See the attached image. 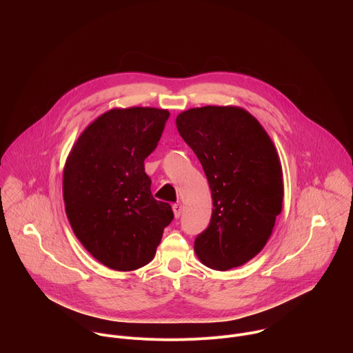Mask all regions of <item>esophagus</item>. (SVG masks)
Here are the masks:
<instances>
[{
	"mask_svg": "<svg viewBox=\"0 0 353 353\" xmlns=\"http://www.w3.org/2000/svg\"><path fill=\"white\" fill-rule=\"evenodd\" d=\"M172 208H173L174 218H179L181 215V212H183V205L181 204H174Z\"/></svg>",
	"mask_w": 353,
	"mask_h": 353,
	"instance_id": "1",
	"label": "esophagus"
}]
</instances>
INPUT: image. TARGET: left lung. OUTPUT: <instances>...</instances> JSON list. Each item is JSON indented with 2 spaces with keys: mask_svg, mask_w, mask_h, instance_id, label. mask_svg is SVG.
<instances>
[{
  "mask_svg": "<svg viewBox=\"0 0 353 353\" xmlns=\"http://www.w3.org/2000/svg\"><path fill=\"white\" fill-rule=\"evenodd\" d=\"M176 125L212 192L211 222L194 241L195 254L212 270L240 267L264 248L282 211L276 148L259 120L237 106L188 109Z\"/></svg>",
  "mask_w": 353,
  "mask_h": 353,
  "instance_id": "1",
  "label": "left lung"
}]
</instances>
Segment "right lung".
Returning a JSON list of instances; mask_svg holds the SVG:
<instances>
[{
  "mask_svg": "<svg viewBox=\"0 0 353 353\" xmlns=\"http://www.w3.org/2000/svg\"><path fill=\"white\" fill-rule=\"evenodd\" d=\"M168 119L169 112L157 108L108 110L82 131L65 161L70 225L89 253L114 271L152 261L173 219L172 207L150 192L143 168Z\"/></svg>",
  "mask_w": 353,
  "mask_h": 353,
  "instance_id": "obj_1",
  "label": "right lung"
}]
</instances>
